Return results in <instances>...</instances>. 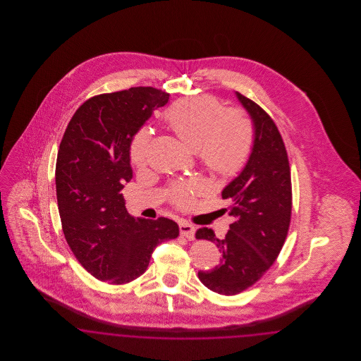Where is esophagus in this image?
<instances>
[{"label": "esophagus", "instance_id": "1", "mask_svg": "<svg viewBox=\"0 0 361 361\" xmlns=\"http://www.w3.org/2000/svg\"><path fill=\"white\" fill-rule=\"evenodd\" d=\"M195 231H196L195 226H192L188 222H180V234L187 240H190L195 238Z\"/></svg>", "mask_w": 361, "mask_h": 361}]
</instances>
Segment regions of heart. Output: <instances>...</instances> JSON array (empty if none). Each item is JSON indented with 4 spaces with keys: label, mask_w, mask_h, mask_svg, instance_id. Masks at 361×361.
<instances>
[{
    "label": "heart",
    "mask_w": 361,
    "mask_h": 361,
    "mask_svg": "<svg viewBox=\"0 0 361 361\" xmlns=\"http://www.w3.org/2000/svg\"><path fill=\"white\" fill-rule=\"evenodd\" d=\"M209 94L183 99L165 112V121L189 149L215 174L233 177L246 165L255 143V124L240 108L222 109ZM153 130L143 127L133 139L130 157L137 168L147 165ZM207 189L203 178L173 185L171 196L177 206H187L192 196Z\"/></svg>",
    "instance_id": "obj_1"
}]
</instances>
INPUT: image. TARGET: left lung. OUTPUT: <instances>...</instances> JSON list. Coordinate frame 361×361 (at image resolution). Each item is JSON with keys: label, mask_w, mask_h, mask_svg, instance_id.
<instances>
[{"label": "left lung", "mask_w": 361, "mask_h": 361, "mask_svg": "<svg viewBox=\"0 0 361 361\" xmlns=\"http://www.w3.org/2000/svg\"><path fill=\"white\" fill-rule=\"evenodd\" d=\"M255 124V143L240 174L222 190L234 216L224 240L211 228H199L197 240L216 242L222 258L200 281L211 291L237 295L261 279L275 262L291 222V169L275 121L255 102L235 92Z\"/></svg>", "instance_id": "1"}]
</instances>
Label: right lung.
I'll list each match as a JSON object with an SVG mask.
<instances>
[{
	"label": "right lung",
	"mask_w": 361,
	"mask_h": 361,
	"mask_svg": "<svg viewBox=\"0 0 361 361\" xmlns=\"http://www.w3.org/2000/svg\"><path fill=\"white\" fill-rule=\"evenodd\" d=\"M168 102L169 93L150 86L94 96L75 111L59 145L55 185L65 238L86 271L109 284L135 280L155 247L178 237L168 218L131 216L121 193L133 178V139Z\"/></svg>",
	"instance_id": "1"
}]
</instances>
